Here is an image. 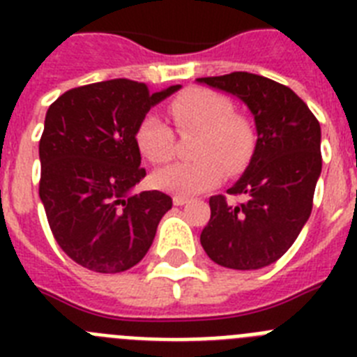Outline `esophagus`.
<instances>
[{
	"label": "esophagus",
	"mask_w": 357,
	"mask_h": 357,
	"mask_svg": "<svg viewBox=\"0 0 357 357\" xmlns=\"http://www.w3.org/2000/svg\"><path fill=\"white\" fill-rule=\"evenodd\" d=\"M188 200L189 198L182 197V195H175V197H173V204H175V206H184V204H188Z\"/></svg>",
	"instance_id": "1"
}]
</instances>
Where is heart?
<instances>
[{
  "instance_id": "1",
  "label": "heart",
  "mask_w": 357,
  "mask_h": 357,
  "mask_svg": "<svg viewBox=\"0 0 357 357\" xmlns=\"http://www.w3.org/2000/svg\"><path fill=\"white\" fill-rule=\"evenodd\" d=\"M181 134H198L195 162H176L153 173V185L168 193L197 195L222 181L223 168L236 173L247 164L255 132L245 116L236 114L229 98L211 89L184 91L169 103ZM135 144L150 162H168L175 153V134L160 116H144L135 128Z\"/></svg>"
}]
</instances>
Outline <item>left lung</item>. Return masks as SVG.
Segmentation results:
<instances>
[{
  "label": "left lung",
  "instance_id": "1",
  "mask_svg": "<svg viewBox=\"0 0 357 357\" xmlns=\"http://www.w3.org/2000/svg\"><path fill=\"white\" fill-rule=\"evenodd\" d=\"M197 82L241 100L257 132L247 169L227 189L243 202L211 197L200 243L220 266L259 270L288 252L309 220L321 173L320 123L289 87L254 73Z\"/></svg>",
  "mask_w": 357,
  "mask_h": 357
}]
</instances>
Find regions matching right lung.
<instances>
[{
	"mask_svg": "<svg viewBox=\"0 0 357 357\" xmlns=\"http://www.w3.org/2000/svg\"><path fill=\"white\" fill-rule=\"evenodd\" d=\"M182 85L153 91L127 78L82 85L50 105L39 143L43 202L59 247L96 273L135 266L173 202L132 195L144 178L135 128Z\"/></svg>",
	"mask_w": 357,
	"mask_h": 357,
	"instance_id": "1",
	"label": "right lung"
}]
</instances>
